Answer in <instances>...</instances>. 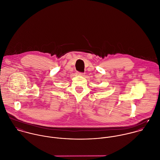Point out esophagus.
Returning a JSON list of instances; mask_svg holds the SVG:
<instances>
[{
    "mask_svg": "<svg viewBox=\"0 0 160 160\" xmlns=\"http://www.w3.org/2000/svg\"><path fill=\"white\" fill-rule=\"evenodd\" d=\"M77 75H80V76H84V73H81V72H77Z\"/></svg>",
    "mask_w": 160,
    "mask_h": 160,
    "instance_id": "esophagus-1",
    "label": "esophagus"
}]
</instances>
